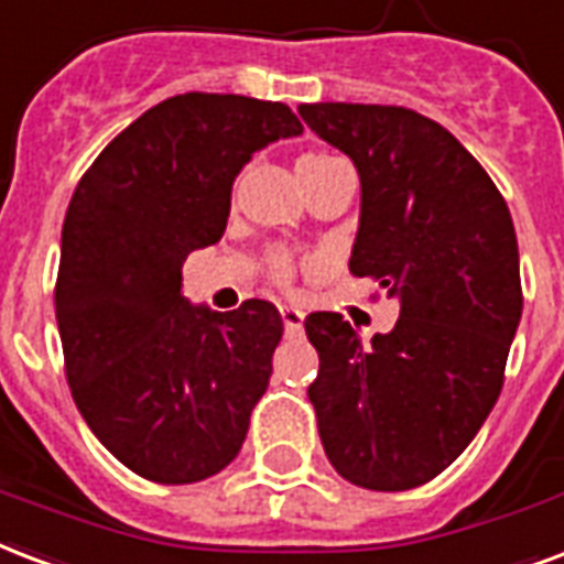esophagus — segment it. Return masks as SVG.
I'll list each match as a JSON object with an SVG mask.
<instances>
[{
    "label": "esophagus",
    "mask_w": 564,
    "mask_h": 564,
    "mask_svg": "<svg viewBox=\"0 0 564 564\" xmlns=\"http://www.w3.org/2000/svg\"><path fill=\"white\" fill-rule=\"evenodd\" d=\"M279 315H282L285 333H291V336H297L300 329H303V312H300V308L282 306V308H279Z\"/></svg>",
    "instance_id": "1"
}]
</instances>
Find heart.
<instances>
[{
	"instance_id": "1",
	"label": "heart",
	"mask_w": 564,
	"mask_h": 564,
	"mask_svg": "<svg viewBox=\"0 0 564 564\" xmlns=\"http://www.w3.org/2000/svg\"><path fill=\"white\" fill-rule=\"evenodd\" d=\"M341 163H345V160H338L336 154H327V151H308V154H303L297 160V172L300 177H303V184H306V181H315V177L327 175L329 169L341 166ZM270 276L276 279L279 285L291 282V276H294L291 258L282 256V252H273V256H270Z\"/></svg>"
}]
</instances>
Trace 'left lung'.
I'll return each mask as SVG.
<instances>
[{"label": "left lung", "instance_id": "obj_1", "mask_svg": "<svg viewBox=\"0 0 564 564\" xmlns=\"http://www.w3.org/2000/svg\"><path fill=\"white\" fill-rule=\"evenodd\" d=\"M359 172L350 273L401 303L368 345L312 312L308 387L329 464L350 485L410 490L458 458L494 410L523 312L514 223L497 184L446 127L404 106L300 104Z\"/></svg>", "mask_w": 564, "mask_h": 564}]
</instances>
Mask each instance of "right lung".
I'll use <instances>...</instances> for the list:
<instances>
[{
	"instance_id": "add662e5",
	"label": "right lung",
	"mask_w": 564,
	"mask_h": 564,
	"mask_svg": "<svg viewBox=\"0 0 564 564\" xmlns=\"http://www.w3.org/2000/svg\"><path fill=\"white\" fill-rule=\"evenodd\" d=\"M300 133L285 104L189 91L121 130L76 184L56 279L67 387L95 437L148 481L217 476L247 440L282 315L267 300L189 306L181 267L223 237L252 154Z\"/></svg>"
}]
</instances>
